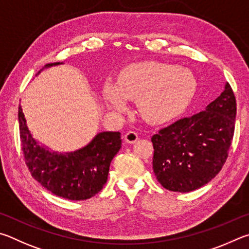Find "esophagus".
Here are the masks:
<instances>
[{
    "label": "esophagus",
    "instance_id": "34e87169",
    "mask_svg": "<svg viewBox=\"0 0 249 249\" xmlns=\"http://www.w3.org/2000/svg\"><path fill=\"white\" fill-rule=\"evenodd\" d=\"M138 133H136L134 131H129L125 133L124 136V141L127 143H130V144H132V143H136L138 141Z\"/></svg>",
    "mask_w": 249,
    "mask_h": 249
}]
</instances>
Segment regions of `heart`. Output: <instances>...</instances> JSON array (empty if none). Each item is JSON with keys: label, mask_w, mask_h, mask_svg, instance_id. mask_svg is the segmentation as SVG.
<instances>
[{"label": "heart", "mask_w": 249, "mask_h": 249, "mask_svg": "<svg viewBox=\"0 0 249 249\" xmlns=\"http://www.w3.org/2000/svg\"><path fill=\"white\" fill-rule=\"evenodd\" d=\"M197 81L185 68L162 63H137L119 74L117 84L106 82L102 96L106 107L116 113L128 109V99L138 100L140 115L151 124H164L188 107Z\"/></svg>", "instance_id": "heart-1"}]
</instances>
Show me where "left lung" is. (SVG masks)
Here are the masks:
<instances>
[{
  "label": "left lung",
  "mask_w": 249,
  "mask_h": 249,
  "mask_svg": "<svg viewBox=\"0 0 249 249\" xmlns=\"http://www.w3.org/2000/svg\"><path fill=\"white\" fill-rule=\"evenodd\" d=\"M236 100L229 83L203 111L182 118L152 137L153 171L165 189L189 193L213 179L228 159Z\"/></svg>",
  "instance_id": "8db88e82"
}]
</instances>
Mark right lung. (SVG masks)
<instances>
[{"instance_id": "right-lung-1", "label": "right lung", "mask_w": 249, "mask_h": 249, "mask_svg": "<svg viewBox=\"0 0 249 249\" xmlns=\"http://www.w3.org/2000/svg\"><path fill=\"white\" fill-rule=\"evenodd\" d=\"M63 63L45 65L36 76L45 69ZM18 122L26 164L32 176L42 187L58 197L74 201L89 199L103 189L111 160L121 147L120 132H99L81 149L58 152L34 138L20 105Z\"/></svg>"}]
</instances>
